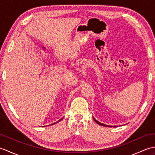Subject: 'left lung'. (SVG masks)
<instances>
[{
  "mask_svg": "<svg viewBox=\"0 0 155 155\" xmlns=\"http://www.w3.org/2000/svg\"><path fill=\"white\" fill-rule=\"evenodd\" d=\"M93 119H94V120L96 122V123H97V124H100V125H102V126H103V127H111V126H108V125H107V124H103V123H100V122H98V120H97L96 119H95V118L93 117ZM116 127V126H114V127Z\"/></svg>",
  "mask_w": 155,
  "mask_h": 155,
  "instance_id": "left-lung-1",
  "label": "left lung"
}]
</instances>
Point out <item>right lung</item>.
I'll list each match as a JSON object with an SVG mask.
<instances>
[{
	"label": "right lung",
	"instance_id": "1",
	"mask_svg": "<svg viewBox=\"0 0 155 155\" xmlns=\"http://www.w3.org/2000/svg\"><path fill=\"white\" fill-rule=\"evenodd\" d=\"M62 119H61V120H62ZM61 120H58V122H59V121H61ZM58 122H57V123H58ZM55 123H54V124H55Z\"/></svg>",
	"mask_w": 155,
	"mask_h": 155
}]
</instances>
